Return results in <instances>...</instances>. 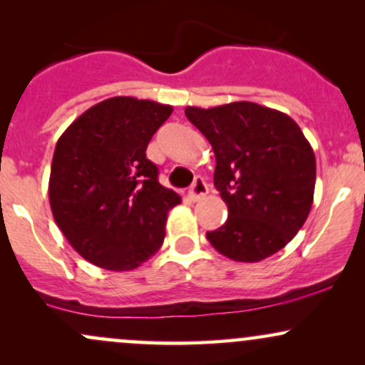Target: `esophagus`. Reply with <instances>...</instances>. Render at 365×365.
I'll return each mask as SVG.
<instances>
[{
  "label": "esophagus",
  "mask_w": 365,
  "mask_h": 365,
  "mask_svg": "<svg viewBox=\"0 0 365 365\" xmlns=\"http://www.w3.org/2000/svg\"><path fill=\"white\" fill-rule=\"evenodd\" d=\"M207 192H209V187H207L206 180H204L202 177H197L194 180V183H192L190 190H188V195H190L192 200H199V199H202Z\"/></svg>",
  "instance_id": "obj_1"
}]
</instances>
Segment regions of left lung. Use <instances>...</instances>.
<instances>
[{
  "mask_svg": "<svg viewBox=\"0 0 365 365\" xmlns=\"http://www.w3.org/2000/svg\"><path fill=\"white\" fill-rule=\"evenodd\" d=\"M216 156L215 187L228 206L223 226L206 237L220 254L259 262L282 250L307 220L316 158L290 116L261 104L185 108Z\"/></svg>",
  "mask_w": 365,
  "mask_h": 365,
  "instance_id": "8db88e82",
  "label": "left lung"
}]
</instances>
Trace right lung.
Segmentation results:
<instances>
[{
    "label": "right lung",
    "instance_id": "obj_1",
    "mask_svg": "<svg viewBox=\"0 0 365 365\" xmlns=\"http://www.w3.org/2000/svg\"><path fill=\"white\" fill-rule=\"evenodd\" d=\"M173 108L110 98L63 132L53 154L49 204L54 221L83 259L110 271L139 267L165 240L180 195L158 182L149 140Z\"/></svg>",
    "mask_w": 365,
    "mask_h": 365
}]
</instances>
